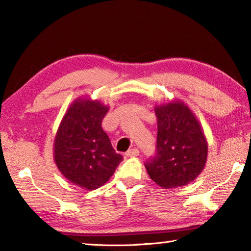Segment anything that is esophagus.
Here are the masks:
<instances>
[{
    "mask_svg": "<svg viewBox=\"0 0 251 251\" xmlns=\"http://www.w3.org/2000/svg\"><path fill=\"white\" fill-rule=\"evenodd\" d=\"M139 155V151L137 150V148H131V150L127 151L126 152V156L128 157H134V156H138Z\"/></svg>",
    "mask_w": 251,
    "mask_h": 251,
    "instance_id": "obj_1",
    "label": "esophagus"
}]
</instances>
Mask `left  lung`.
<instances>
[{
	"label": "left lung",
	"mask_w": 251,
	"mask_h": 251,
	"mask_svg": "<svg viewBox=\"0 0 251 251\" xmlns=\"http://www.w3.org/2000/svg\"><path fill=\"white\" fill-rule=\"evenodd\" d=\"M156 155L145 164L151 179L176 188L196 179L206 165L208 145L196 116L180 100L155 107Z\"/></svg>",
	"instance_id": "8db88e82"
}]
</instances>
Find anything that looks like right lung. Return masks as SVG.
<instances>
[{
    "instance_id": "add662e5",
    "label": "right lung",
    "mask_w": 251,
    "mask_h": 251,
    "mask_svg": "<svg viewBox=\"0 0 251 251\" xmlns=\"http://www.w3.org/2000/svg\"><path fill=\"white\" fill-rule=\"evenodd\" d=\"M108 107L99 100L77 99L67 109L54 141V160L72 184L87 190L103 186L123 156L114 150L101 121Z\"/></svg>"
}]
</instances>
